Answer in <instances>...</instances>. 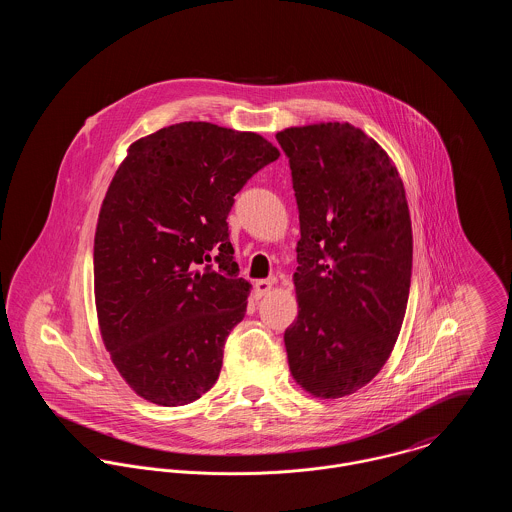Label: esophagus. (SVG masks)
Instances as JSON below:
<instances>
[{
	"label": "esophagus",
	"instance_id": "esophagus-1",
	"mask_svg": "<svg viewBox=\"0 0 512 512\" xmlns=\"http://www.w3.org/2000/svg\"><path fill=\"white\" fill-rule=\"evenodd\" d=\"M272 282L270 280H258L256 284H254V295L260 299V297H264V295H268V293L272 292Z\"/></svg>",
	"mask_w": 512,
	"mask_h": 512
}]
</instances>
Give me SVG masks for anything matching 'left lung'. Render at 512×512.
<instances>
[{"label":"left lung","mask_w":512,"mask_h":512,"mask_svg":"<svg viewBox=\"0 0 512 512\" xmlns=\"http://www.w3.org/2000/svg\"><path fill=\"white\" fill-rule=\"evenodd\" d=\"M299 209L297 319L284 343L295 382L317 398L368 384L398 339L412 278V220L388 153L349 122L276 134Z\"/></svg>","instance_id":"1"}]
</instances>
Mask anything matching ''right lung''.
Returning <instances> with one entry per match:
<instances>
[{
  "label": "right lung",
  "mask_w": 512,
  "mask_h": 512,
  "mask_svg": "<svg viewBox=\"0 0 512 512\" xmlns=\"http://www.w3.org/2000/svg\"><path fill=\"white\" fill-rule=\"evenodd\" d=\"M278 157L262 136L209 122L173 124L128 147L98 215L94 297L112 363L147 402L185 406L217 382L250 293L226 217ZM213 259L219 273L204 263Z\"/></svg>",
  "instance_id": "add662e5"
}]
</instances>
